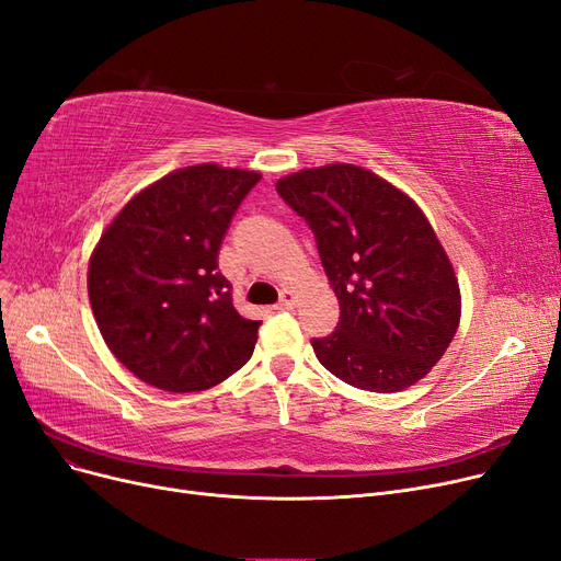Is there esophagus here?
Wrapping results in <instances>:
<instances>
[{"label":"esophagus","instance_id":"esophagus-1","mask_svg":"<svg viewBox=\"0 0 561 561\" xmlns=\"http://www.w3.org/2000/svg\"><path fill=\"white\" fill-rule=\"evenodd\" d=\"M298 305V296L294 294V290H284L282 298H279V307L282 309H294Z\"/></svg>","mask_w":561,"mask_h":561}]
</instances>
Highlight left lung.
<instances>
[{"label":"left lung","instance_id":"1","mask_svg":"<svg viewBox=\"0 0 561 561\" xmlns=\"http://www.w3.org/2000/svg\"><path fill=\"white\" fill-rule=\"evenodd\" d=\"M277 192L311 227L339 300L336 330L311 339L319 362L378 394L422 380L460 323L458 277L424 210L348 162L300 169Z\"/></svg>","mask_w":561,"mask_h":561}]
</instances>
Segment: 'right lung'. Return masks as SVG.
<instances>
[{"instance_id":"1","label":"right lung","mask_w":561,"mask_h":561,"mask_svg":"<svg viewBox=\"0 0 561 561\" xmlns=\"http://www.w3.org/2000/svg\"><path fill=\"white\" fill-rule=\"evenodd\" d=\"M259 172L202 162L146 185L89 259V302L114 357L164 392H204L245 364L261 321L242 319L215 271Z\"/></svg>"}]
</instances>
